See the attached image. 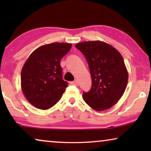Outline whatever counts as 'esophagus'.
<instances>
[{"mask_svg": "<svg viewBox=\"0 0 151 151\" xmlns=\"http://www.w3.org/2000/svg\"><path fill=\"white\" fill-rule=\"evenodd\" d=\"M71 83V84H73V85H76V86H78V81L77 80H74V81H72L70 82Z\"/></svg>", "mask_w": 151, "mask_h": 151, "instance_id": "esophagus-1", "label": "esophagus"}]
</instances>
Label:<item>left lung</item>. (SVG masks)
I'll return each instance as SVG.
<instances>
[{
    "label": "left lung",
    "instance_id": "8db88e82",
    "mask_svg": "<svg viewBox=\"0 0 151 151\" xmlns=\"http://www.w3.org/2000/svg\"><path fill=\"white\" fill-rule=\"evenodd\" d=\"M76 47L85 57L92 79L91 89L83 92L84 100L96 111L111 108L122 96L128 82L122 56L114 47L101 41H86Z\"/></svg>",
    "mask_w": 151,
    "mask_h": 151
}]
</instances>
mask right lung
<instances>
[{
    "label": "right lung",
    "instance_id": "right-lung-1",
    "mask_svg": "<svg viewBox=\"0 0 151 151\" xmlns=\"http://www.w3.org/2000/svg\"><path fill=\"white\" fill-rule=\"evenodd\" d=\"M71 48L69 43H51L29 55L21 71V87L33 106L48 109L60 100L69 84L63 78L60 60Z\"/></svg>",
    "mask_w": 151,
    "mask_h": 151
}]
</instances>
